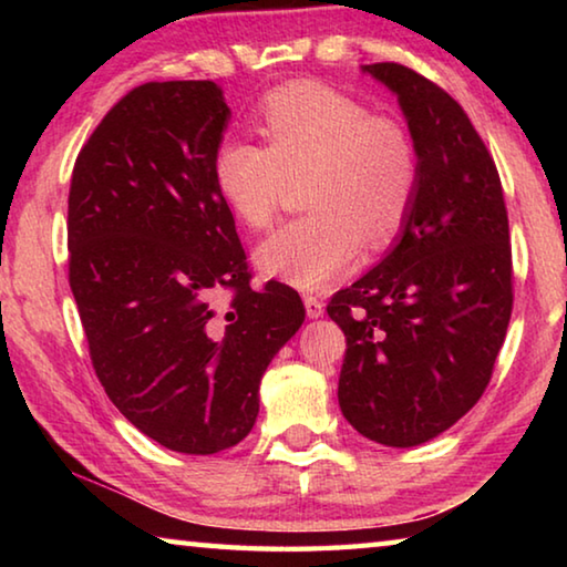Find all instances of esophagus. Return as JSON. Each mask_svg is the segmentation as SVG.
Here are the masks:
<instances>
[{
    "instance_id": "1",
    "label": "esophagus",
    "mask_w": 567,
    "mask_h": 567,
    "mask_svg": "<svg viewBox=\"0 0 567 567\" xmlns=\"http://www.w3.org/2000/svg\"><path fill=\"white\" fill-rule=\"evenodd\" d=\"M302 300H305V310H307V315H310V318H320V315L324 312L322 297L307 292V295H302Z\"/></svg>"
}]
</instances>
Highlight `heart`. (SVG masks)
<instances>
[{
	"mask_svg": "<svg viewBox=\"0 0 567 567\" xmlns=\"http://www.w3.org/2000/svg\"><path fill=\"white\" fill-rule=\"evenodd\" d=\"M265 145L229 137L213 159L215 185L233 215L267 229L290 182L307 177L292 219L257 247L267 275L318 290L358 260L368 239L385 247L400 235L420 185L417 142L395 114L320 82L267 92L257 107Z\"/></svg>",
	"mask_w": 567,
	"mask_h": 567,
	"instance_id": "obj_1",
	"label": "heart"
}]
</instances>
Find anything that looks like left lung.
Wrapping results in <instances>:
<instances>
[{
	"mask_svg": "<svg viewBox=\"0 0 567 567\" xmlns=\"http://www.w3.org/2000/svg\"><path fill=\"white\" fill-rule=\"evenodd\" d=\"M398 94L420 152L415 205L378 267L330 297L348 340L342 415L388 447L427 443L483 398L513 312L503 185L465 110L398 62L364 64Z\"/></svg>",
	"mask_w": 567,
	"mask_h": 567,
	"instance_id": "left-lung-1",
	"label": "left lung"
}]
</instances>
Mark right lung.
<instances>
[{
    "label": "right lung",
    "instance_id": "1",
    "mask_svg": "<svg viewBox=\"0 0 567 567\" xmlns=\"http://www.w3.org/2000/svg\"><path fill=\"white\" fill-rule=\"evenodd\" d=\"M227 117L209 80L130 90L76 155L66 209L92 368L140 433L187 455L252 430L267 364L305 320L292 287H249L213 175Z\"/></svg>",
    "mask_w": 567,
    "mask_h": 567
}]
</instances>
